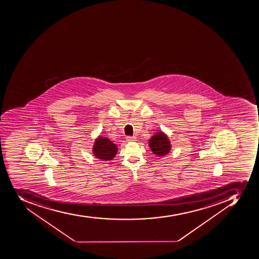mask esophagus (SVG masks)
Returning <instances> with one entry per match:
<instances>
[{"label":"esophagus","instance_id":"esophagus-1","mask_svg":"<svg viewBox=\"0 0 259 259\" xmlns=\"http://www.w3.org/2000/svg\"><path fill=\"white\" fill-rule=\"evenodd\" d=\"M126 140L128 142H135L136 141V139L135 137H131V136H128L126 138Z\"/></svg>","mask_w":259,"mask_h":259}]
</instances>
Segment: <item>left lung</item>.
Wrapping results in <instances>:
<instances>
[{
  "label": "left lung",
  "mask_w": 259,
  "mask_h": 259,
  "mask_svg": "<svg viewBox=\"0 0 259 259\" xmlns=\"http://www.w3.org/2000/svg\"><path fill=\"white\" fill-rule=\"evenodd\" d=\"M149 146L156 156H164L170 151V142L164 133L158 132L149 140Z\"/></svg>",
  "instance_id": "1"
}]
</instances>
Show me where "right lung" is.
Wrapping results in <instances>:
<instances>
[{"label": "right lung", "mask_w": 259, "mask_h": 259, "mask_svg": "<svg viewBox=\"0 0 259 259\" xmlns=\"http://www.w3.org/2000/svg\"><path fill=\"white\" fill-rule=\"evenodd\" d=\"M117 146L107 138L99 137L95 140L93 147V152L98 159L111 160L117 152Z\"/></svg>", "instance_id": "obj_1"}]
</instances>
